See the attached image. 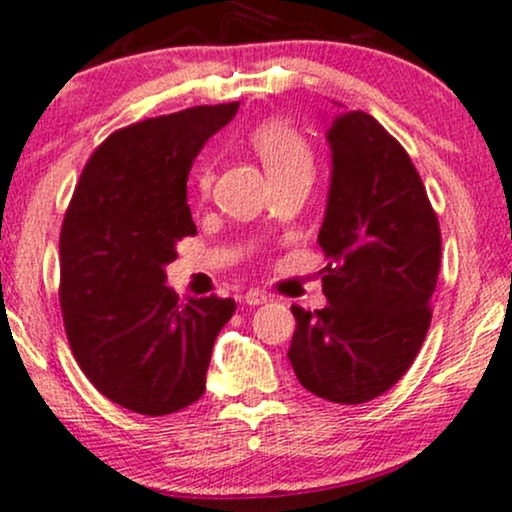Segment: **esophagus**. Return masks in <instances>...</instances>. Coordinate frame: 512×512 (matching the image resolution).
I'll return each instance as SVG.
<instances>
[{
    "label": "esophagus",
    "instance_id": "34e87169",
    "mask_svg": "<svg viewBox=\"0 0 512 512\" xmlns=\"http://www.w3.org/2000/svg\"><path fill=\"white\" fill-rule=\"evenodd\" d=\"M242 299H244V304L258 306V304H266L268 302V294L261 292V290H249Z\"/></svg>",
    "mask_w": 512,
    "mask_h": 512
}]
</instances>
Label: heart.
I'll return each mask as SVG.
<instances>
[{
    "mask_svg": "<svg viewBox=\"0 0 512 512\" xmlns=\"http://www.w3.org/2000/svg\"><path fill=\"white\" fill-rule=\"evenodd\" d=\"M251 148L256 150V155L261 158L263 167H266L268 177L273 182L275 179L294 177V174L314 172V153H311V146L287 122L273 119V122L258 126L254 134H251ZM208 186L210 170L208 167H201V172H198V189L206 194Z\"/></svg>",
    "mask_w": 512,
    "mask_h": 512,
    "instance_id": "obj_1",
    "label": "heart"
}]
</instances>
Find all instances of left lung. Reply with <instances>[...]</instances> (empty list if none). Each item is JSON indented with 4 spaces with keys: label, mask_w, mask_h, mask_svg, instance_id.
I'll return each instance as SVG.
<instances>
[{
    "label": "left lung",
    "mask_w": 512,
    "mask_h": 512,
    "mask_svg": "<svg viewBox=\"0 0 512 512\" xmlns=\"http://www.w3.org/2000/svg\"><path fill=\"white\" fill-rule=\"evenodd\" d=\"M330 186L318 246L328 306H292L290 357L318 398L362 405L410 369L431 323L441 230L410 155L362 110L326 131Z\"/></svg>",
    "instance_id": "1"
}]
</instances>
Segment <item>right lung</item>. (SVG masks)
<instances>
[{
	"instance_id": "add662e5",
	"label": "right lung",
	"mask_w": 512,
	"mask_h": 512,
	"mask_svg": "<svg viewBox=\"0 0 512 512\" xmlns=\"http://www.w3.org/2000/svg\"><path fill=\"white\" fill-rule=\"evenodd\" d=\"M239 110L201 105L114 131L90 155L59 237L64 328L88 381L124 410L162 417L206 390L215 338L234 299L167 287L179 239L196 234L186 203L194 158Z\"/></svg>"
}]
</instances>
